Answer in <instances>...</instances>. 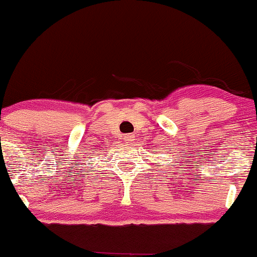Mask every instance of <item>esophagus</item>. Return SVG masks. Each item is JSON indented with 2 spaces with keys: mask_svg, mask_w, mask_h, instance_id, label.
<instances>
[{
  "mask_svg": "<svg viewBox=\"0 0 257 257\" xmlns=\"http://www.w3.org/2000/svg\"><path fill=\"white\" fill-rule=\"evenodd\" d=\"M124 141H126V143H131V141H133L135 139V135L134 134H128V135H125L124 138Z\"/></svg>",
  "mask_w": 257,
  "mask_h": 257,
  "instance_id": "esophagus-1",
  "label": "esophagus"
}]
</instances>
